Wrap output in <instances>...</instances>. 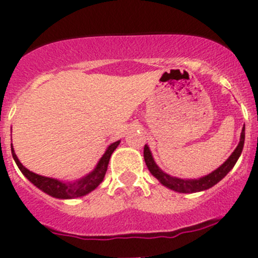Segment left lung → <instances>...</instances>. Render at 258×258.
<instances>
[{
  "mask_svg": "<svg viewBox=\"0 0 258 258\" xmlns=\"http://www.w3.org/2000/svg\"><path fill=\"white\" fill-rule=\"evenodd\" d=\"M243 144H244V126L243 128H242L240 144H238L237 147H236V150L233 151L232 155L228 157V160L226 161L222 166H220L217 170L213 171L212 173H210V175L205 176V177L199 178V179H181V178L171 177L170 175H167V173H165L163 171H161L160 168H158V166L155 163V161H153L152 155H151V151L148 150L147 146H145L144 148V157L150 172L152 173V175L155 176V177L157 178L163 186L168 187V188L173 189V191L182 192V194H194V192H200V191H205V189H209L210 187L215 186L217 182H220L221 179L225 177V176L232 170L235 163L237 162L238 157L241 156L242 148H243Z\"/></svg>",
  "mask_w": 258,
  "mask_h": 258,
  "instance_id": "1",
  "label": "left lung"
}]
</instances>
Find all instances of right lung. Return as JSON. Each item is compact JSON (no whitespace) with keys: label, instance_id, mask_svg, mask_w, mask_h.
Masks as SVG:
<instances>
[{"label":"right lung","instance_id":"1","mask_svg":"<svg viewBox=\"0 0 258 258\" xmlns=\"http://www.w3.org/2000/svg\"><path fill=\"white\" fill-rule=\"evenodd\" d=\"M119 141L114 142L110 146V147L106 150L105 155L102 156V158L100 160L98 165L96 166L95 171L91 172L90 175L86 176L85 178L80 179L76 183H63V182H59L58 179L45 177V176L36 175V173L31 172L27 168L23 167L22 163L18 161L16 153H15L14 148L11 146L12 151V157H14L15 162L18 166V168L21 170V172L30 179L36 187H38L40 189H42L43 192L49 195L52 197H56V199H77V197L85 196V195L90 194L91 191L96 188L98 184L102 182L103 177L106 175V171H107L108 162H110V157L112 155V152L116 150V147L118 146Z\"/></svg>","mask_w":258,"mask_h":258}]
</instances>
